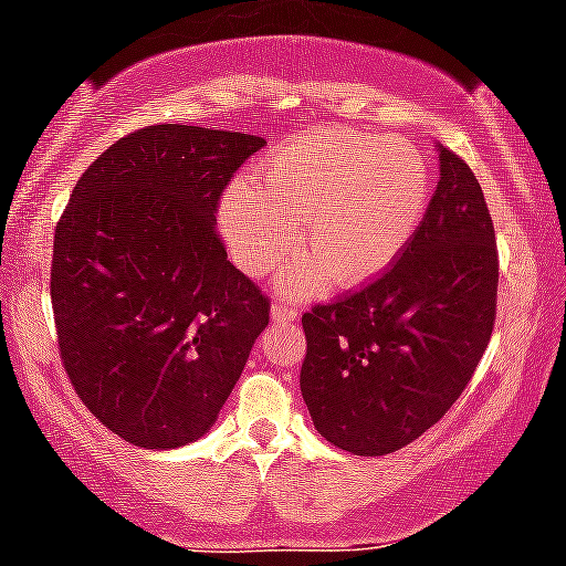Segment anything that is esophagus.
<instances>
[{
	"label": "esophagus",
	"mask_w": 566,
	"mask_h": 566,
	"mask_svg": "<svg viewBox=\"0 0 566 566\" xmlns=\"http://www.w3.org/2000/svg\"><path fill=\"white\" fill-rule=\"evenodd\" d=\"M271 322L274 324L297 322V308L290 301H284V297H276V301L271 303Z\"/></svg>",
	"instance_id": "esophagus-1"
}]
</instances>
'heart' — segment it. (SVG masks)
<instances>
[{"label": "heart", "mask_w": 566, "mask_h": 566, "mask_svg": "<svg viewBox=\"0 0 566 566\" xmlns=\"http://www.w3.org/2000/svg\"><path fill=\"white\" fill-rule=\"evenodd\" d=\"M432 200V176L417 147L398 136L326 126L297 134L221 197L223 237L250 276H263L303 240L279 284L290 295L364 287L403 255Z\"/></svg>", "instance_id": "1"}]
</instances>
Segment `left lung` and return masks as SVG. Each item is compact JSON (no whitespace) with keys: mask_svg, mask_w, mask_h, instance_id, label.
Returning a JSON list of instances; mask_svg holds the SVG:
<instances>
[{"mask_svg":"<svg viewBox=\"0 0 566 566\" xmlns=\"http://www.w3.org/2000/svg\"><path fill=\"white\" fill-rule=\"evenodd\" d=\"M438 149V189L403 255L303 313V400L318 434L356 455L395 453L438 424L493 335V218L472 168Z\"/></svg>","mask_w":566,"mask_h":566,"instance_id":"1","label":"left lung"}]
</instances>
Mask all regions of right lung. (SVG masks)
Listing matches in <instances>:
<instances>
[{"label":"right lung","instance_id":"obj_1","mask_svg":"<svg viewBox=\"0 0 566 566\" xmlns=\"http://www.w3.org/2000/svg\"><path fill=\"white\" fill-rule=\"evenodd\" d=\"M261 136L158 124L86 168L54 227L50 295L73 390L139 448L202 438L269 326V297L216 231Z\"/></svg>","mask_w":566,"mask_h":566}]
</instances>
